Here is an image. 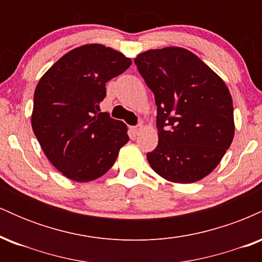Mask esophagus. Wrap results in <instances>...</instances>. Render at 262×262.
<instances>
[{
	"instance_id": "esophagus-1",
	"label": "esophagus",
	"mask_w": 262,
	"mask_h": 262,
	"mask_svg": "<svg viewBox=\"0 0 262 262\" xmlns=\"http://www.w3.org/2000/svg\"><path fill=\"white\" fill-rule=\"evenodd\" d=\"M130 130H132V133H133L134 135H138L141 130H143V125H137V127H132Z\"/></svg>"
}]
</instances>
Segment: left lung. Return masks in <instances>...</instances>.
Segmentation results:
<instances>
[{"label":"left lung","mask_w":262,"mask_h":262,"mask_svg":"<svg viewBox=\"0 0 262 262\" xmlns=\"http://www.w3.org/2000/svg\"><path fill=\"white\" fill-rule=\"evenodd\" d=\"M155 96L159 143L146 154L165 180L192 183L209 175L234 138L233 100L224 81L187 49L167 47L134 59Z\"/></svg>","instance_id":"left-lung-1"}]
</instances>
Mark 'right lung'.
<instances>
[{"label": "right lung", "mask_w": 262, "mask_h": 262, "mask_svg": "<svg viewBox=\"0 0 262 262\" xmlns=\"http://www.w3.org/2000/svg\"><path fill=\"white\" fill-rule=\"evenodd\" d=\"M132 60L102 44L73 49L39 80L32 128L49 161L68 179L93 181L113 166L128 143L127 125L100 113L106 83Z\"/></svg>", "instance_id": "add662e5"}]
</instances>
